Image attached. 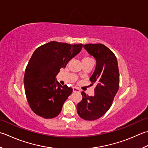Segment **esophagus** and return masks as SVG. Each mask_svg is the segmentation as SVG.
Segmentation results:
<instances>
[{
  "instance_id": "obj_1",
  "label": "esophagus",
  "mask_w": 148,
  "mask_h": 148,
  "mask_svg": "<svg viewBox=\"0 0 148 148\" xmlns=\"http://www.w3.org/2000/svg\"><path fill=\"white\" fill-rule=\"evenodd\" d=\"M72 90H73V92H80V90L76 87H74L72 88Z\"/></svg>"
}]
</instances>
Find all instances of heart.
Segmentation results:
<instances>
[{
    "label": "heart",
    "mask_w": 148,
    "mask_h": 148,
    "mask_svg": "<svg viewBox=\"0 0 148 148\" xmlns=\"http://www.w3.org/2000/svg\"><path fill=\"white\" fill-rule=\"evenodd\" d=\"M92 60V59L90 58L89 57L85 56V57H84L83 58V60H82V62H83V61H86V60Z\"/></svg>",
    "instance_id": "obj_1"
}]
</instances>
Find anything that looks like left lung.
<instances>
[{
	"label": "left lung",
	"mask_w": 148,
	"mask_h": 148,
	"mask_svg": "<svg viewBox=\"0 0 148 148\" xmlns=\"http://www.w3.org/2000/svg\"><path fill=\"white\" fill-rule=\"evenodd\" d=\"M83 47L96 61V66L90 80L96 87L93 96L82 92V100L77 105V112L85 120L94 121L108 110L119 87V72L114 53L101 43L86 44Z\"/></svg>",
	"instance_id": "1"
}]
</instances>
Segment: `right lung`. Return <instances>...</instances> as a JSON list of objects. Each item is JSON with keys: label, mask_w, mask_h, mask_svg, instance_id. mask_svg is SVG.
<instances>
[{"label": "right lung", "mask_w": 148, "mask_h": 148, "mask_svg": "<svg viewBox=\"0 0 148 148\" xmlns=\"http://www.w3.org/2000/svg\"><path fill=\"white\" fill-rule=\"evenodd\" d=\"M82 47L83 44L50 42L34 51L25 69L24 84L29 105L36 115L52 119L60 114L72 88L62 86L56 76Z\"/></svg>", "instance_id": "1"}]
</instances>
